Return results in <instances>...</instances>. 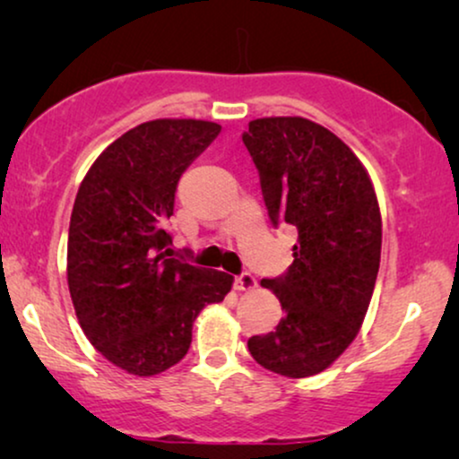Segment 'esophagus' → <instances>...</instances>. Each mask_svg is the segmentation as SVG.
Here are the masks:
<instances>
[{
    "mask_svg": "<svg viewBox=\"0 0 459 459\" xmlns=\"http://www.w3.org/2000/svg\"><path fill=\"white\" fill-rule=\"evenodd\" d=\"M234 286H236V290H255L256 288V280H255V275L253 273H240L236 278V281H234Z\"/></svg>",
    "mask_w": 459,
    "mask_h": 459,
    "instance_id": "1",
    "label": "esophagus"
}]
</instances>
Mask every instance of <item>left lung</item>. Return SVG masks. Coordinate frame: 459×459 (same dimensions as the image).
Masks as SVG:
<instances>
[{"instance_id":"obj_1","label":"left lung","mask_w":459,"mask_h":459,"mask_svg":"<svg viewBox=\"0 0 459 459\" xmlns=\"http://www.w3.org/2000/svg\"><path fill=\"white\" fill-rule=\"evenodd\" d=\"M242 142L273 225L299 231L288 272L261 280L284 317L248 338V351L269 372L307 378L344 353L368 313L380 267L378 198L353 150L309 118H255Z\"/></svg>"}]
</instances>
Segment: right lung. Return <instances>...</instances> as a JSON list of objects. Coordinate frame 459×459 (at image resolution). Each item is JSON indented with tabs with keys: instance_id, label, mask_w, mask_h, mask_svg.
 <instances>
[{
	"instance_id": "1",
	"label": "right lung",
	"mask_w": 459,
	"mask_h": 459,
	"mask_svg": "<svg viewBox=\"0 0 459 459\" xmlns=\"http://www.w3.org/2000/svg\"><path fill=\"white\" fill-rule=\"evenodd\" d=\"M221 125L156 118L110 143L81 181L66 278L77 319L112 366L156 376L184 359L192 325L234 275L173 259L165 230L181 173Z\"/></svg>"
}]
</instances>
